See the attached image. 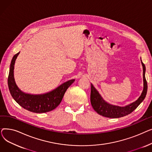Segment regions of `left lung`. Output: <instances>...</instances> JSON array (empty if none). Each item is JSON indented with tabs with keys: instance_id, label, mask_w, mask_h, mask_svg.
Wrapping results in <instances>:
<instances>
[{
	"instance_id": "obj_1",
	"label": "left lung",
	"mask_w": 152,
	"mask_h": 152,
	"mask_svg": "<svg viewBox=\"0 0 152 152\" xmlns=\"http://www.w3.org/2000/svg\"><path fill=\"white\" fill-rule=\"evenodd\" d=\"M143 66V90L139 98L131 104L124 107L111 105L108 104L103 100L97 91L91 84V105L96 112L105 117L111 118H121L131 113L132 111L140 104V103L144 100L147 92V83L145 76V66L142 62Z\"/></svg>"
}]
</instances>
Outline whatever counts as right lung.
Instances as JSON below:
<instances>
[{
    "mask_svg": "<svg viewBox=\"0 0 152 152\" xmlns=\"http://www.w3.org/2000/svg\"><path fill=\"white\" fill-rule=\"evenodd\" d=\"M19 53L13 56L8 77V86L12 97L21 107L31 112L42 113L54 110L59 105L64 94L68 87L74 83L75 79L62 84L55 90L47 94L31 95L23 93L16 85L13 76L15 62Z\"/></svg>",
    "mask_w": 152,
    "mask_h": 152,
    "instance_id": "add662e5",
    "label": "right lung"
}]
</instances>
